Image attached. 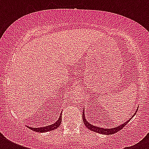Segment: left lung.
Listing matches in <instances>:
<instances>
[{
    "instance_id": "obj_1",
    "label": "left lung",
    "mask_w": 149,
    "mask_h": 149,
    "mask_svg": "<svg viewBox=\"0 0 149 149\" xmlns=\"http://www.w3.org/2000/svg\"><path fill=\"white\" fill-rule=\"evenodd\" d=\"M138 110V109H137ZM137 111H135V113L133 114V115L132 116V118H130L129 120H127V121H125L124 124H121V125H120L119 126H117V127H113V128H105V127H97V126H95V125H91V124H90V123L87 121V120H86V117H85V113H84V111H83V120H84V125H86V127L88 128V129H90L91 131H93V132H97V133H99V134H114V133H116V132H119L120 130H121L123 128V127H125V125H127V123L129 122L130 120H131V119H132L133 117L134 116V114L136 113Z\"/></svg>"
}]
</instances>
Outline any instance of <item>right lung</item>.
<instances>
[{
    "label": "right lung",
    "instance_id": "obj_1",
    "mask_svg": "<svg viewBox=\"0 0 149 149\" xmlns=\"http://www.w3.org/2000/svg\"><path fill=\"white\" fill-rule=\"evenodd\" d=\"M61 121H62V113H60V116H59V118L57 120H56V122L52 124V125H48V126H45V127H29V128L34 132H40V133H42V132H50V131H53V130L56 129V128H58L59 127V125L61 124Z\"/></svg>",
    "mask_w": 149,
    "mask_h": 149
}]
</instances>
